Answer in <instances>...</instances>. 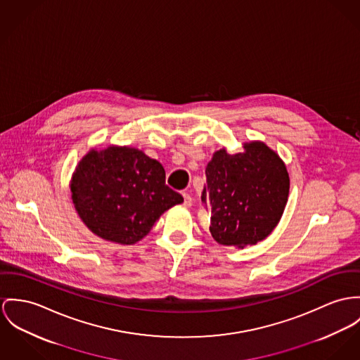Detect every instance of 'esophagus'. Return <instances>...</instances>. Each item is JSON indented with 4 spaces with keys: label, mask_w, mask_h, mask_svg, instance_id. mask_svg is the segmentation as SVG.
I'll list each match as a JSON object with an SVG mask.
<instances>
[{
    "label": "esophagus",
    "mask_w": 360,
    "mask_h": 360,
    "mask_svg": "<svg viewBox=\"0 0 360 360\" xmlns=\"http://www.w3.org/2000/svg\"><path fill=\"white\" fill-rule=\"evenodd\" d=\"M184 194V204L186 205V207H191L192 204H193V200H192V197H191V194L189 193H182Z\"/></svg>",
    "instance_id": "34e87169"
}]
</instances>
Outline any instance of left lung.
<instances>
[{"label":"left lung","mask_w":360,"mask_h":360,"mask_svg":"<svg viewBox=\"0 0 360 360\" xmlns=\"http://www.w3.org/2000/svg\"><path fill=\"white\" fill-rule=\"evenodd\" d=\"M244 149L214 153L201 195L212 237L238 248L255 245L274 230L289 194V175L277 153L263 142H249Z\"/></svg>","instance_id":"left-lung-1"}]
</instances>
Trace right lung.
<instances>
[{"label":"right lung","instance_id":"add662e5","mask_svg":"<svg viewBox=\"0 0 360 360\" xmlns=\"http://www.w3.org/2000/svg\"><path fill=\"white\" fill-rule=\"evenodd\" d=\"M71 193L83 223L119 244L143 238L184 197L166 185L163 166L134 148L91 149L77 167Z\"/></svg>","mask_w":360,"mask_h":360}]
</instances>
